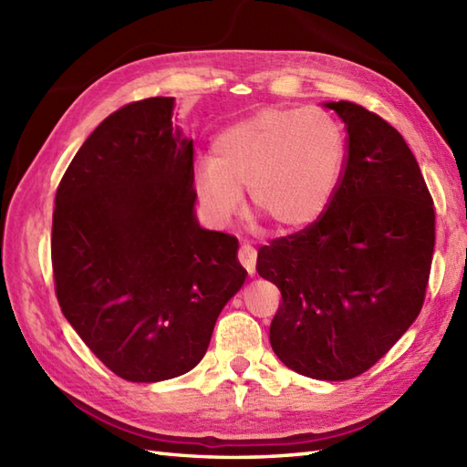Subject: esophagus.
<instances>
[{
  "mask_svg": "<svg viewBox=\"0 0 467 467\" xmlns=\"http://www.w3.org/2000/svg\"><path fill=\"white\" fill-rule=\"evenodd\" d=\"M239 261L246 269V273L254 275V266H256V251H254V246L243 244L241 249H239Z\"/></svg>",
  "mask_w": 467,
  "mask_h": 467,
  "instance_id": "obj_1",
  "label": "esophagus"
}]
</instances>
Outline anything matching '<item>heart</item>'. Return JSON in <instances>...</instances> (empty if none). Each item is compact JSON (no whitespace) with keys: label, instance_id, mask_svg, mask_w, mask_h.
<instances>
[{"label":"heart","instance_id":"obj_1","mask_svg":"<svg viewBox=\"0 0 467 467\" xmlns=\"http://www.w3.org/2000/svg\"><path fill=\"white\" fill-rule=\"evenodd\" d=\"M345 164L341 124L321 108H263L214 138L211 161L194 172V192L214 224L239 213L243 192L281 233L319 221Z\"/></svg>","mask_w":467,"mask_h":467}]
</instances>
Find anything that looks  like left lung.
<instances>
[{
  "label": "left lung",
  "mask_w": 467,
  "mask_h": 467,
  "mask_svg": "<svg viewBox=\"0 0 467 467\" xmlns=\"http://www.w3.org/2000/svg\"><path fill=\"white\" fill-rule=\"evenodd\" d=\"M347 128L339 186L319 221L261 246L256 271L279 286L271 347L323 381L365 373L418 319L435 211L403 136L363 106L327 102Z\"/></svg>",
  "instance_id": "1"
}]
</instances>
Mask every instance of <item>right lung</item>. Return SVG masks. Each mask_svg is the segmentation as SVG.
<instances>
[{
  "mask_svg": "<svg viewBox=\"0 0 467 467\" xmlns=\"http://www.w3.org/2000/svg\"><path fill=\"white\" fill-rule=\"evenodd\" d=\"M174 98H146L88 136L57 186L52 266L67 323L134 383L191 371L246 271L233 234L194 214V148Z\"/></svg>",
  "mask_w": 467,
  "mask_h": 467,
  "instance_id": "right-lung-1",
  "label": "right lung"
}]
</instances>
